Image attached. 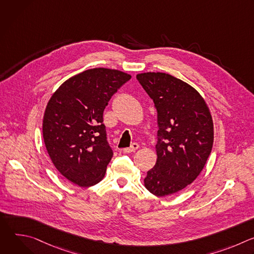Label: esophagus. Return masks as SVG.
<instances>
[{
	"mask_svg": "<svg viewBox=\"0 0 254 254\" xmlns=\"http://www.w3.org/2000/svg\"><path fill=\"white\" fill-rule=\"evenodd\" d=\"M138 149V143H136V142H133V143H131L130 144V147H128V148H125L124 149V152L125 153H127V154H128V153H132V152H134L135 150H137Z\"/></svg>",
	"mask_w": 254,
	"mask_h": 254,
	"instance_id": "esophagus-1",
	"label": "esophagus"
}]
</instances>
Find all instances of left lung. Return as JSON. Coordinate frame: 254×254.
<instances>
[{"instance_id":"1","label":"left lung","mask_w":254,"mask_h":254,"mask_svg":"<svg viewBox=\"0 0 254 254\" xmlns=\"http://www.w3.org/2000/svg\"><path fill=\"white\" fill-rule=\"evenodd\" d=\"M136 79L158 113V159L144 186L156 196L172 195L203 170L213 147L212 117L200 93L181 79L162 72L140 73Z\"/></svg>"}]
</instances>
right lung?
<instances>
[{"label":"right lung","mask_w":254,"mask_h":254,"mask_svg":"<svg viewBox=\"0 0 254 254\" xmlns=\"http://www.w3.org/2000/svg\"><path fill=\"white\" fill-rule=\"evenodd\" d=\"M130 77L115 69L85 70L62 83L48 101L43 119L45 147L55 168L71 183L90 187L104 177L114 153L103 111Z\"/></svg>","instance_id":"add662e5"}]
</instances>
